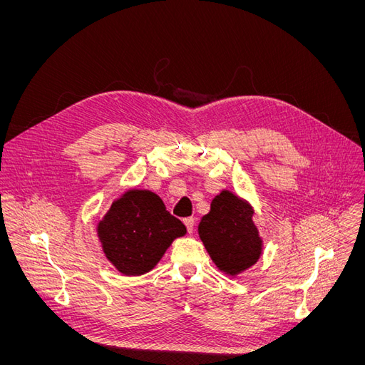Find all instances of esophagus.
Segmentation results:
<instances>
[{
  "mask_svg": "<svg viewBox=\"0 0 365 365\" xmlns=\"http://www.w3.org/2000/svg\"><path fill=\"white\" fill-rule=\"evenodd\" d=\"M183 223H185V226H186V229H187V232L192 234V232H194V226H195L194 217H186V219L183 220Z\"/></svg>",
  "mask_w": 365,
  "mask_h": 365,
  "instance_id": "1",
  "label": "esophagus"
}]
</instances>
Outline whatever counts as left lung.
I'll return each mask as SVG.
<instances>
[{
    "label": "left lung",
    "instance_id": "left-lung-1",
    "mask_svg": "<svg viewBox=\"0 0 365 365\" xmlns=\"http://www.w3.org/2000/svg\"><path fill=\"white\" fill-rule=\"evenodd\" d=\"M255 210L245 200L222 190L198 225L200 238L222 272L235 277L252 267L263 252V241L253 222Z\"/></svg>",
    "mask_w": 365,
    "mask_h": 365
}]
</instances>
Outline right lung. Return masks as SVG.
I'll list each match as a JSON object with an SVG mask.
<instances>
[{
  "label": "right lung",
  "mask_w": 365,
  "mask_h": 365,
  "mask_svg": "<svg viewBox=\"0 0 365 365\" xmlns=\"http://www.w3.org/2000/svg\"><path fill=\"white\" fill-rule=\"evenodd\" d=\"M185 234V225L167 212L157 194L146 189L127 190L98 225L106 259L127 277L152 271L171 242Z\"/></svg>",
  "instance_id": "right-lung-1"
}]
</instances>
